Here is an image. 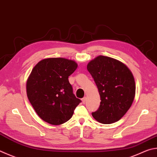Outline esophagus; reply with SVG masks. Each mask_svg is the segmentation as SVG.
I'll return each instance as SVG.
<instances>
[{
    "instance_id": "34e87169",
    "label": "esophagus",
    "mask_w": 157,
    "mask_h": 157,
    "mask_svg": "<svg viewBox=\"0 0 157 157\" xmlns=\"http://www.w3.org/2000/svg\"><path fill=\"white\" fill-rule=\"evenodd\" d=\"M82 103H83V104L86 103V97H84V98H82Z\"/></svg>"
}]
</instances>
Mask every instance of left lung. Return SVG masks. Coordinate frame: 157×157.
<instances>
[{
    "instance_id": "1",
    "label": "left lung",
    "mask_w": 157,
    "mask_h": 157,
    "mask_svg": "<svg viewBox=\"0 0 157 157\" xmlns=\"http://www.w3.org/2000/svg\"><path fill=\"white\" fill-rule=\"evenodd\" d=\"M100 95V106L92 113L101 124H110L121 119L132 106L135 82L128 67L118 59L99 56L87 64Z\"/></svg>"
}]
</instances>
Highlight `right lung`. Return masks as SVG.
<instances>
[{
    "mask_svg": "<svg viewBox=\"0 0 157 157\" xmlns=\"http://www.w3.org/2000/svg\"><path fill=\"white\" fill-rule=\"evenodd\" d=\"M78 64L64 58H49L40 61L27 80V95L42 120L60 125L72 117L81 100L73 93L69 82Z\"/></svg>",
    "mask_w": 157,
    "mask_h": 157,
    "instance_id": "obj_1",
    "label": "right lung"
}]
</instances>
